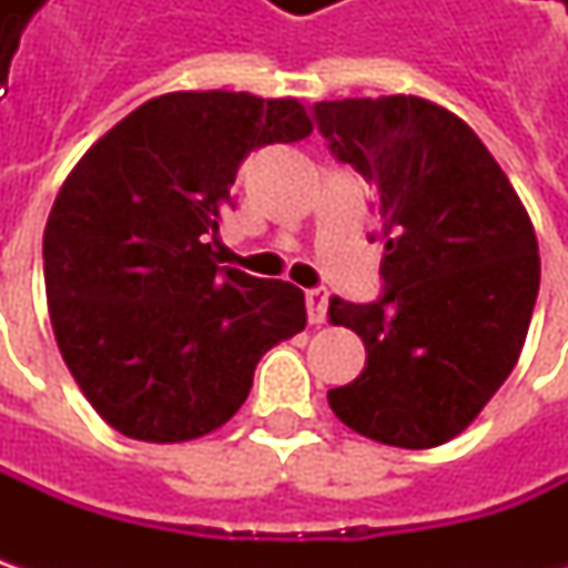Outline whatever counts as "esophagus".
I'll list each match as a JSON object with an SVG mask.
<instances>
[{
	"label": "esophagus",
	"instance_id": "esophagus-1",
	"mask_svg": "<svg viewBox=\"0 0 568 568\" xmlns=\"http://www.w3.org/2000/svg\"><path fill=\"white\" fill-rule=\"evenodd\" d=\"M306 313H310V322H313V325H322V322H325V316H328V291H325V287L306 291Z\"/></svg>",
	"mask_w": 568,
	"mask_h": 568
}]
</instances>
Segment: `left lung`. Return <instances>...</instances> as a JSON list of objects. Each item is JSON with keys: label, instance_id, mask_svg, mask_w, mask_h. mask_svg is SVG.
<instances>
[{"label": "left lung", "instance_id": "8db88e82", "mask_svg": "<svg viewBox=\"0 0 568 568\" xmlns=\"http://www.w3.org/2000/svg\"><path fill=\"white\" fill-rule=\"evenodd\" d=\"M335 161L376 192L385 246L373 303L335 296L366 366L328 392L341 424L398 448H433L484 410L518 363L540 287L537 236L513 183L468 122L424 98L322 100Z\"/></svg>", "mask_w": 568, "mask_h": 568}]
</instances>
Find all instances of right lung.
Here are the masks:
<instances>
[{
  "mask_svg": "<svg viewBox=\"0 0 568 568\" xmlns=\"http://www.w3.org/2000/svg\"><path fill=\"white\" fill-rule=\"evenodd\" d=\"M300 100L176 91L116 122L69 173L43 233L55 344L129 439L186 443L240 410L255 363L306 325L303 291L214 262L236 170L306 139Z\"/></svg>",
  "mask_w": 568,
  "mask_h": 568,
  "instance_id": "add662e5",
  "label": "right lung"
}]
</instances>
